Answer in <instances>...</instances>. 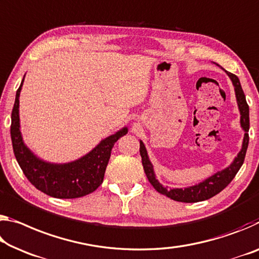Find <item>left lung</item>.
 I'll use <instances>...</instances> for the list:
<instances>
[{"instance_id":"left-lung-1","label":"left lung","mask_w":259,"mask_h":259,"mask_svg":"<svg viewBox=\"0 0 259 259\" xmlns=\"http://www.w3.org/2000/svg\"><path fill=\"white\" fill-rule=\"evenodd\" d=\"M227 75L231 78L235 89V96L237 100V106H239L240 114H241V126L244 130V138H243V144H242V150L239 152L237 157L234 159L231 166H228L225 169L218 171L214 175H212L211 178L205 180V181L200 182L196 186L188 187L184 189H167L163 187L162 184L155 179V174L153 170V166L147 155V151L145 149V145L143 144L141 141V147H139V152H141L142 157V163L144 167V171L146 174V178L149 179L150 183L153 186V188L158 192L162 195H166L169 197L170 199L176 200V202H182V203H196V202H202V200H206L211 197L219 194L221 190L228 186L232 182V180L235 178L237 171L240 170L241 166L243 165L245 153H247L248 144H249V106L245 100V96L243 90L241 88L240 80L234 73L227 72Z\"/></svg>"}]
</instances>
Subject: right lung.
Masks as SVG:
<instances>
[{
  "instance_id": "right-lung-1",
  "label": "right lung",
  "mask_w": 259,
  "mask_h": 259,
  "mask_svg": "<svg viewBox=\"0 0 259 259\" xmlns=\"http://www.w3.org/2000/svg\"><path fill=\"white\" fill-rule=\"evenodd\" d=\"M23 81L16 93L10 126L12 149L23 173L38 190L55 198H79L91 194L104 181L113 146L118 138L128 133V128H123L101 141L99 145L76 161L68 163L44 161L27 149L20 134L19 94Z\"/></svg>"
}]
</instances>
